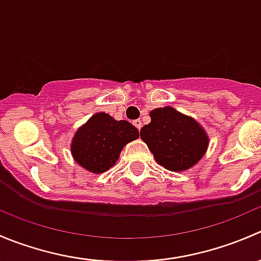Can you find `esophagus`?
Returning <instances> with one entry per match:
<instances>
[{
	"mask_svg": "<svg viewBox=\"0 0 261 261\" xmlns=\"http://www.w3.org/2000/svg\"><path fill=\"white\" fill-rule=\"evenodd\" d=\"M134 125L138 127V130H140L141 127H143V123H141V120H135L134 121Z\"/></svg>",
	"mask_w": 261,
	"mask_h": 261,
	"instance_id": "34e87169",
	"label": "esophagus"
}]
</instances>
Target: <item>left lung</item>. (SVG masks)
Masks as SVG:
<instances>
[{
	"label": "left lung",
	"mask_w": 261,
	"mask_h": 261,
	"mask_svg": "<svg viewBox=\"0 0 261 261\" xmlns=\"http://www.w3.org/2000/svg\"><path fill=\"white\" fill-rule=\"evenodd\" d=\"M150 117L151 122L141 128L140 136L160 165L179 172L203 156L208 139L193 118L172 107L152 110Z\"/></svg>",
	"instance_id": "obj_1"
}]
</instances>
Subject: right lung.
<instances>
[{"label":"right lung","mask_w":261,"mask_h":261,"mask_svg":"<svg viewBox=\"0 0 261 261\" xmlns=\"http://www.w3.org/2000/svg\"><path fill=\"white\" fill-rule=\"evenodd\" d=\"M138 138L139 130L130 122L99 112L77 131L72 154L78 164L98 174L114 167L122 147Z\"/></svg>","instance_id":"obj_1"}]
</instances>
